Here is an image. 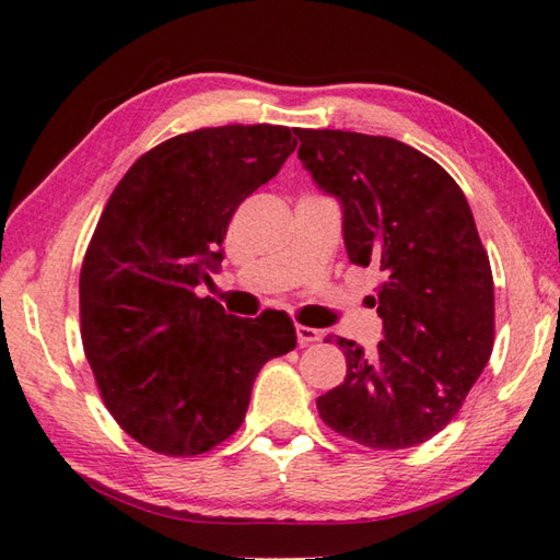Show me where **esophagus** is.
<instances>
[{
    "instance_id": "34e87169",
    "label": "esophagus",
    "mask_w": 560,
    "mask_h": 560,
    "mask_svg": "<svg viewBox=\"0 0 560 560\" xmlns=\"http://www.w3.org/2000/svg\"><path fill=\"white\" fill-rule=\"evenodd\" d=\"M296 338H299L301 348H306V345L318 342V340L323 338V335H320V330L308 328V325H296Z\"/></svg>"
}]
</instances>
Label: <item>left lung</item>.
Here are the masks:
<instances>
[{"label": "left lung", "mask_w": 560, "mask_h": 560, "mask_svg": "<svg viewBox=\"0 0 560 560\" xmlns=\"http://www.w3.org/2000/svg\"><path fill=\"white\" fill-rule=\"evenodd\" d=\"M293 131L303 166L342 202L350 261L384 271L372 296L384 340L364 354L335 338L348 374L318 396L320 419L364 448L425 443L460 411L494 345V281L472 210L448 171L404 141Z\"/></svg>", "instance_id": "1"}]
</instances>
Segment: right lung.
<instances>
[{
    "instance_id": "add662e5",
    "label": "right lung",
    "mask_w": 560,
    "mask_h": 560,
    "mask_svg": "<svg viewBox=\"0 0 560 560\" xmlns=\"http://www.w3.org/2000/svg\"><path fill=\"white\" fill-rule=\"evenodd\" d=\"M293 149L279 125L196 129L141 154L112 190L80 269V338L107 411L149 451L228 441L259 370L296 348L283 311L237 318L196 293L240 202Z\"/></svg>"
}]
</instances>
